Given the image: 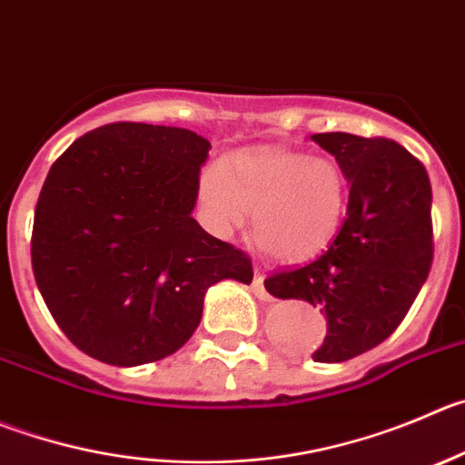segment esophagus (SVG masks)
<instances>
[{"instance_id": "1", "label": "esophagus", "mask_w": 465, "mask_h": 465, "mask_svg": "<svg viewBox=\"0 0 465 465\" xmlns=\"http://www.w3.org/2000/svg\"><path fill=\"white\" fill-rule=\"evenodd\" d=\"M252 292L254 296L259 298V301H271V296H268V292L263 289V275L262 272H254V280H252Z\"/></svg>"}]
</instances>
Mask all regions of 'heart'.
Instances as JSON below:
<instances>
[{"instance_id": "obj_1", "label": "heart", "mask_w": 465, "mask_h": 465, "mask_svg": "<svg viewBox=\"0 0 465 465\" xmlns=\"http://www.w3.org/2000/svg\"><path fill=\"white\" fill-rule=\"evenodd\" d=\"M197 197L203 224L215 236H232L252 213L254 250L272 262L293 263L314 257L337 236L349 183L331 158L257 149L203 169Z\"/></svg>"}]
</instances>
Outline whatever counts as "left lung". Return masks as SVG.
Masks as SVG:
<instances>
[{"label": "left lung", "mask_w": 465, "mask_h": 465, "mask_svg": "<svg viewBox=\"0 0 465 465\" xmlns=\"http://www.w3.org/2000/svg\"><path fill=\"white\" fill-rule=\"evenodd\" d=\"M312 142L335 155L349 206L340 233L314 262L272 272L263 284L282 301L321 310L328 332L312 358L344 362L388 340L431 271V183L397 142L319 133Z\"/></svg>", "instance_id": "obj_1"}]
</instances>
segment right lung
Returning <instances> with one entry per match:
<instances>
[{"label": "right lung", "instance_id": "add662e5", "mask_svg": "<svg viewBox=\"0 0 465 465\" xmlns=\"http://www.w3.org/2000/svg\"><path fill=\"white\" fill-rule=\"evenodd\" d=\"M211 142L185 128L110 124L52 164L34 215L38 292L91 358L137 367L176 353L203 296L252 263L193 218Z\"/></svg>", "mask_w": 465, "mask_h": 465}]
</instances>
